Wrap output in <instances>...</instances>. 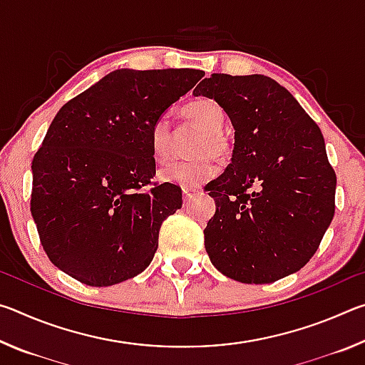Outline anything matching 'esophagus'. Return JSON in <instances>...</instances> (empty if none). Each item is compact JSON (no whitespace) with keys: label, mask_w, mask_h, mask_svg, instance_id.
Instances as JSON below:
<instances>
[{"label":"esophagus","mask_w":365,"mask_h":365,"mask_svg":"<svg viewBox=\"0 0 365 365\" xmlns=\"http://www.w3.org/2000/svg\"><path fill=\"white\" fill-rule=\"evenodd\" d=\"M182 195H183V201L187 202V201H190L191 197H193V196L196 195V190H188V188H183Z\"/></svg>","instance_id":"1"}]
</instances>
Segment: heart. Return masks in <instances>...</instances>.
<instances>
[{
  "mask_svg": "<svg viewBox=\"0 0 365 365\" xmlns=\"http://www.w3.org/2000/svg\"><path fill=\"white\" fill-rule=\"evenodd\" d=\"M183 114L190 123L202 132L201 138L193 150L196 159L180 160V163H170L159 170V180L164 183L178 185L182 188H196L206 183L215 174L212 154L215 159H224L230 145L222 133L225 123V114L217 103L212 100H196L187 104ZM170 120L168 115H160L153 123L150 133L151 153L156 163H165L170 156Z\"/></svg>",
  "mask_w": 365,
  "mask_h": 365,
  "instance_id": "b5f03b06",
  "label": "heart"
}]
</instances>
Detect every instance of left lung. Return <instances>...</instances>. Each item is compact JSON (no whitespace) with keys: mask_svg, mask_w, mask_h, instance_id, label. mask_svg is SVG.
<instances>
[{"mask_svg":"<svg viewBox=\"0 0 365 365\" xmlns=\"http://www.w3.org/2000/svg\"><path fill=\"white\" fill-rule=\"evenodd\" d=\"M235 128L232 163L209 183L215 214L205 246L215 269L242 283L294 274L317 251L335 214L336 175L322 132L270 77L212 73L193 90Z\"/></svg>","mask_w":365,"mask_h":365,"instance_id":"obj_1","label":"left lung"}]
</instances>
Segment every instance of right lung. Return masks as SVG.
I'll return each instance as SVG.
<instances>
[{"label":"right lung","mask_w":365,"mask_h":365,"mask_svg":"<svg viewBox=\"0 0 365 365\" xmlns=\"http://www.w3.org/2000/svg\"><path fill=\"white\" fill-rule=\"evenodd\" d=\"M205 72L117 69L66 103L32 160L30 211L54 265L90 287L133 279L153 261L159 228L182 207L156 174L150 133Z\"/></svg>","instance_id":"1"}]
</instances>
